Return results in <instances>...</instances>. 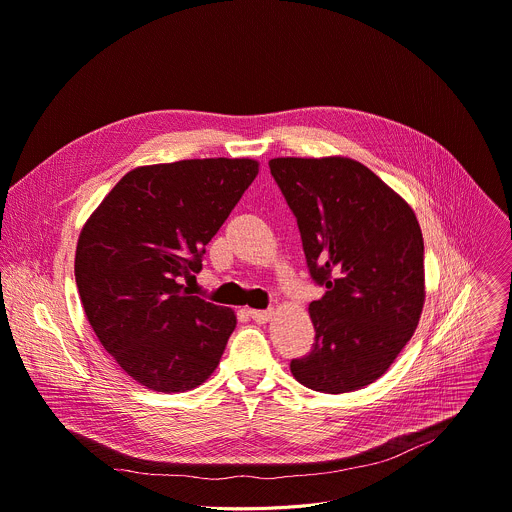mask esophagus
I'll return each mask as SVG.
<instances>
[{"mask_svg":"<svg viewBox=\"0 0 512 512\" xmlns=\"http://www.w3.org/2000/svg\"><path fill=\"white\" fill-rule=\"evenodd\" d=\"M249 316L259 322V324H265L271 316H273V310H249Z\"/></svg>","mask_w":512,"mask_h":512,"instance_id":"34e87169","label":"esophagus"}]
</instances>
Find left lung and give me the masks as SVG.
Returning <instances> with one entry per match:
<instances>
[{"instance_id":"obj_1","label":"left lung","mask_w":512,"mask_h":512,"mask_svg":"<svg viewBox=\"0 0 512 512\" xmlns=\"http://www.w3.org/2000/svg\"><path fill=\"white\" fill-rule=\"evenodd\" d=\"M296 216L310 277L327 288L310 302L312 351L294 378L343 394L384 376L410 341L425 304V243L412 208L347 157L269 161Z\"/></svg>"}]
</instances>
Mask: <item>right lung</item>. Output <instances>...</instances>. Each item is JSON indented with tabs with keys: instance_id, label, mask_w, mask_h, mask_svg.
Masks as SVG:
<instances>
[{
	"instance_id": "1",
	"label": "right lung",
	"mask_w": 512,
	"mask_h": 512,
	"mask_svg": "<svg viewBox=\"0 0 512 512\" xmlns=\"http://www.w3.org/2000/svg\"><path fill=\"white\" fill-rule=\"evenodd\" d=\"M259 173L253 159H185L128 171L77 241L75 282L91 329L126 374L185 392L216 369L237 316L181 282Z\"/></svg>"
}]
</instances>
